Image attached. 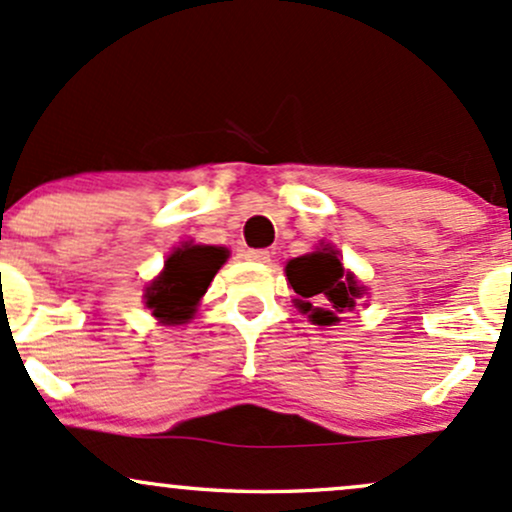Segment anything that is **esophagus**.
Wrapping results in <instances>:
<instances>
[{
  "instance_id": "1",
  "label": "esophagus",
  "mask_w": 512,
  "mask_h": 512,
  "mask_svg": "<svg viewBox=\"0 0 512 512\" xmlns=\"http://www.w3.org/2000/svg\"><path fill=\"white\" fill-rule=\"evenodd\" d=\"M244 258H246V261H254V263H270V251H266V249H246Z\"/></svg>"
}]
</instances>
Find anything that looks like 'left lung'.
Returning a JSON list of instances; mask_svg holds the SVG:
<instances>
[{
    "label": "left lung",
    "mask_w": 512,
    "mask_h": 512,
    "mask_svg": "<svg viewBox=\"0 0 512 512\" xmlns=\"http://www.w3.org/2000/svg\"><path fill=\"white\" fill-rule=\"evenodd\" d=\"M285 273L292 290L302 297L297 299V306L318 326H333L338 321V314L345 309H354V299L362 294V287L350 273H345L333 249L292 258ZM314 303L322 306L314 307Z\"/></svg>",
    "instance_id": "obj_1"
}]
</instances>
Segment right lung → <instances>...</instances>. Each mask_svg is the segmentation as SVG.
Instances as JSON below:
<instances>
[{
  "label": "right lung",
  "mask_w": 512,
  "mask_h": 512,
  "mask_svg": "<svg viewBox=\"0 0 512 512\" xmlns=\"http://www.w3.org/2000/svg\"><path fill=\"white\" fill-rule=\"evenodd\" d=\"M227 251L222 246H191L177 249L165 261V270L146 290V304L162 323H184L194 316L198 299L208 290Z\"/></svg>",
  "instance_id": "1"
}]
</instances>
